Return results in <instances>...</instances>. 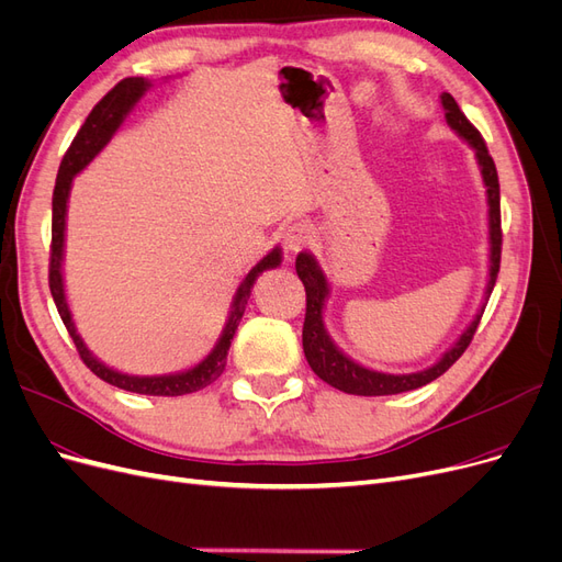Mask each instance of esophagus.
Instances as JSON below:
<instances>
[{
  "instance_id": "34e87169",
  "label": "esophagus",
  "mask_w": 562,
  "mask_h": 562,
  "mask_svg": "<svg viewBox=\"0 0 562 562\" xmlns=\"http://www.w3.org/2000/svg\"><path fill=\"white\" fill-rule=\"evenodd\" d=\"M317 240V228L313 222L307 220H296L286 226L284 232V247L289 252H301L307 245H313Z\"/></svg>"
}]
</instances>
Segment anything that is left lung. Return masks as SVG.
<instances>
[{"mask_svg":"<svg viewBox=\"0 0 562 562\" xmlns=\"http://www.w3.org/2000/svg\"><path fill=\"white\" fill-rule=\"evenodd\" d=\"M442 106L447 122L451 124V130L459 132L472 148L476 150V159H480L482 166V176L488 187V222H491V278H488V289H486V299L491 296L497 273H501V255H503V226H501V182H497V171H495V161L488 155L486 140L484 136L476 132L474 124L465 117V113L459 109L456 99L445 92L442 94ZM296 273L305 286V322H303V351L310 368L315 370V375L324 380L326 384L336 386L345 393H355V396H391V393H405L412 389L426 386L428 382L438 380L442 372H447L456 361L463 357V351L470 347L476 326L482 322L484 307L480 310V315L470 324V328L461 336V340L456 342L447 355L435 363L428 370L422 372H412V375H386V372H375L368 370L351 359H347L342 351L330 342L326 336L324 324H322V307L326 299V278L322 276V270L317 261L301 252L296 257Z\"/></svg>","mask_w":562,"mask_h":562,"instance_id":"left-lung-1","label":"left lung"}]
</instances>
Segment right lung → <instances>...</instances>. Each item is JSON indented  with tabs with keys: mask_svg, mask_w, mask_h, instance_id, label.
<instances>
[{
	"mask_svg": "<svg viewBox=\"0 0 562 562\" xmlns=\"http://www.w3.org/2000/svg\"><path fill=\"white\" fill-rule=\"evenodd\" d=\"M148 90V82L143 78H124L117 86L103 97L92 113L88 115L86 124H82L76 138L71 140L69 150L61 157L57 180H55V190H53V238H50V263H48V286L53 301L57 305V313L65 322L69 336L76 345V351L80 361L86 363L94 375L103 382H109L117 389L132 391V393H143V396H184V393H194L205 389L207 384H213L226 366L228 357V347H232V340L236 336V328L240 324V317L245 313V305L249 299V292H252V284L259 273H263L266 268H276L280 263V249H273V252L266 255L249 273L245 276L243 284L238 286V294L234 301L232 317H228V324L224 328V334L217 342V347L207 355L199 366L192 370L180 372V375H164V378H134V375H122L117 370H111L103 363H99L88 347L82 345L80 336L76 334L69 307L65 301V286H61V247H65V215H67V199L71 190V180L74 176L86 169L88 161L109 143L113 132L120 127L122 117L130 113V109L140 99V94Z\"/></svg>",
	"mask_w": 562,
	"mask_h": 562,
	"instance_id": "add662e5",
	"label": "right lung"
}]
</instances>
